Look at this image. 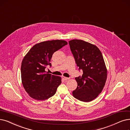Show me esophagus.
Masks as SVG:
<instances>
[{"instance_id":"1","label":"esophagus","mask_w":130,"mask_h":130,"mask_svg":"<svg viewBox=\"0 0 130 130\" xmlns=\"http://www.w3.org/2000/svg\"><path fill=\"white\" fill-rule=\"evenodd\" d=\"M62 78L63 79V80H68V79H69V78H67V77H64V76H62Z\"/></svg>"}]
</instances>
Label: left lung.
Here are the masks:
<instances>
[{"mask_svg":"<svg viewBox=\"0 0 130 130\" xmlns=\"http://www.w3.org/2000/svg\"><path fill=\"white\" fill-rule=\"evenodd\" d=\"M76 63L83 74L76 77L77 89L72 95L83 102H90L100 94L105 85L107 69L100 50L94 45L79 39L69 41Z\"/></svg>","mask_w":130,"mask_h":130,"instance_id":"left-lung-1","label":"left lung"}]
</instances>
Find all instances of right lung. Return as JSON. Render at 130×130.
I'll return each instance as SVG.
<instances>
[{
	"label": "right lung",
	"mask_w": 130,
	"mask_h": 130,
	"mask_svg": "<svg viewBox=\"0 0 130 130\" xmlns=\"http://www.w3.org/2000/svg\"><path fill=\"white\" fill-rule=\"evenodd\" d=\"M67 44L62 40L43 41L35 45L25 55L21 67V79L31 98L44 100L55 94L61 77L46 73L45 69L51 67V59L55 52Z\"/></svg>",
	"instance_id": "obj_1"
}]
</instances>
